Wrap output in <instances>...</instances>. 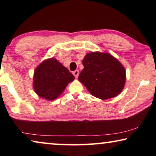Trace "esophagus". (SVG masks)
I'll use <instances>...</instances> for the list:
<instances>
[{
  "label": "esophagus",
  "instance_id": "esophagus-1",
  "mask_svg": "<svg viewBox=\"0 0 156 156\" xmlns=\"http://www.w3.org/2000/svg\"><path fill=\"white\" fill-rule=\"evenodd\" d=\"M73 74L76 78H78V76L79 75V71L78 70H75L74 72H73Z\"/></svg>",
  "mask_w": 156,
  "mask_h": 156
}]
</instances>
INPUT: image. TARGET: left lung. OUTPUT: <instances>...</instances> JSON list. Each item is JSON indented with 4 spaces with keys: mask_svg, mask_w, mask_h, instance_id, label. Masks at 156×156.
Listing matches in <instances>:
<instances>
[{
    "mask_svg": "<svg viewBox=\"0 0 156 156\" xmlns=\"http://www.w3.org/2000/svg\"><path fill=\"white\" fill-rule=\"evenodd\" d=\"M83 65L84 69L78 80L94 96L106 100L122 91L126 80L125 69L112 55L91 52L84 58Z\"/></svg>",
    "mask_w": 156,
    "mask_h": 156,
    "instance_id": "obj_1",
    "label": "left lung"
}]
</instances>
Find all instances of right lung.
<instances>
[{"label":"right lung","mask_w":156,"mask_h":156,"mask_svg":"<svg viewBox=\"0 0 156 156\" xmlns=\"http://www.w3.org/2000/svg\"><path fill=\"white\" fill-rule=\"evenodd\" d=\"M74 78V76L58 60L48 59L34 72V90L40 97L53 100L62 94L68 83Z\"/></svg>","instance_id":"add662e5"}]
</instances>
